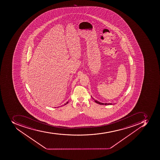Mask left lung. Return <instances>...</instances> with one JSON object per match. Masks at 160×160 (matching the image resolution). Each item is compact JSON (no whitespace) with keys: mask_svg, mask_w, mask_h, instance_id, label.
<instances>
[{"mask_svg":"<svg viewBox=\"0 0 160 160\" xmlns=\"http://www.w3.org/2000/svg\"><path fill=\"white\" fill-rule=\"evenodd\" d=\"M92 99L95 101V102L96 103H97V104H100V105H112V104H111V103H101V102H100L98 101H97V100H95V99H94V98H92Z\"/></svg>","mask_w":160,"mask_h":160,"instance_id":"left-lung-1","label":"left lung"}]
</instances>
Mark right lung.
<instances>
[{"mask_svg":"<svg viewBox=\"0 0 160 160\" xmlns=\"http://www.w3.org/2000/svg\"><path fill=\"white\" fill-rule=\"evenodd\" d=\"M68 101L66 103H65V104H64V105H63L62 106L65 105H66V104H68ZM62 106H61V107Z\"/></svg>","mask_w":160,"mask_h":160,"instance_id":"1","label":"right lung"}]
</instances>
